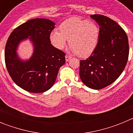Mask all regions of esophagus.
<instances>
[{
  "mask_svg": "<svg viewBox=\"0 0 133 133\" xmlns=\"http://www.w3.org/2000/svg\"><path fill=\"white\" fill-rule=\"evenodd\" d=\"M71 58V56H70V55H66L65 56V59H66V61H69V60Z\"/></svg>",
  "mask_w": 133,
  "mask_h": 133,
  "instance_id": "34e87169",
  "label": "esophagus"
}]
</instances>
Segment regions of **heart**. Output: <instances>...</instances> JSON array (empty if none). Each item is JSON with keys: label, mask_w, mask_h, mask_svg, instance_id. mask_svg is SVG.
<instances>
[{"label": "heart", "mask_w": 133, "mask_h": 133, "mask_svg": "<svg viewBox=\"0 0 133 133\" xmlns=\"http://www.w3.org/2000/svg\"><path fill=\"white\" fill-rule=\"evenodd\" d=\"M60 30L55 29L50 34V42L56 49H64L69 39L70 50L81 57H86L97 47L100 31L92 22L71 18L60 25Z\"/></svg>", "instance_id": "1"}]
</instances>
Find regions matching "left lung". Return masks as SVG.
Returning a JSON list of instances; mask_svg holds the SVG:
<instances>
[{"mask_svg":"<svg viewBox=\"0 0 133 133\" xmlns=\"http://www.w3.org/2000/svg\"><path fill=\"white\" fill-rule=\"evenodd\" d=\"M90 17L99 26L97 47L89 58L80 62L79 75L87 87L98 90L112 84L121 75L129 58V41L119 24L104 15Z\"/></svg>","mask_w":133,"mask_h":133,"instance_id":"left-lung-1","label":"left lung"}]
</instances>
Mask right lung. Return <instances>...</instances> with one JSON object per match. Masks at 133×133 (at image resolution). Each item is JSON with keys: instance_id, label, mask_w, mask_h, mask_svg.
<instances>
[{"instance_id": "1", "label": "right lung", "mask_w": 133, "mask_h": 133, "mask_svg": "<svg viewBox=\"0 0 133 133\" xmlns=\"http://www.w3.org/2000/svg\"><path fill=\"white\" fill-rule=\"evenodd\" d=\"M55 23L46 18H35L23 23L12 32L7 40L4 58L12 81L21 89L34 93L52 87L58 70L65 63V53L51 44L50 34ZM29 38L34 51L29 60L19 58L16 50L21 42Z\"/></svg>"}]
</instances>
